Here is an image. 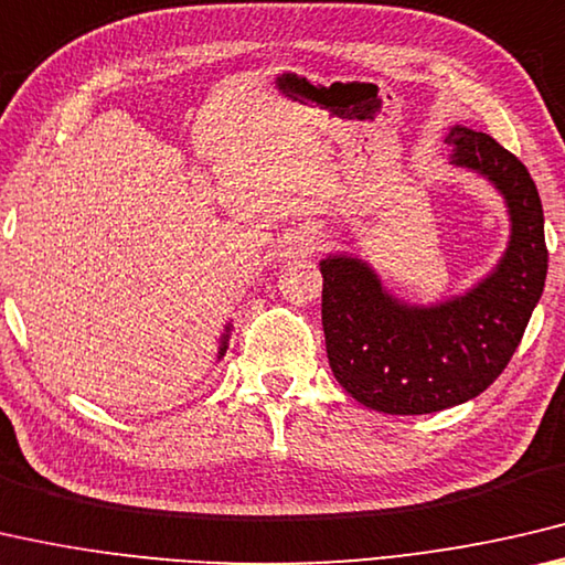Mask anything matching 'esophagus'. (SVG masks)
I'll list each match as a JSON object with an SVG mask.
<instances>
[{
    "mask_svg": "<svg viewBox=\"0 0 565 565\" xmlns=\"http://www.w3.org/2000/svg\"><path fill=\"white\" fill-rule=\"evenodd\" d=\"M316 237L310 235H295L292 239H288V245H285V255L290 257H305V255H312L316 253Z\"/></svg>",
    "mask_w": 565,
    "mask_h": 565,
    "instance_id": "34e87169",
    "label": "esophagus"
}]
</instances>
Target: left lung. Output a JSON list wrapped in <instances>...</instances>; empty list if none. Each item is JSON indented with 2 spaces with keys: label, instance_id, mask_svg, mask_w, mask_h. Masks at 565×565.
<instances>
[{
  "label": "left lung",
  "instance_id": "1",
  "mask_svg": "<svg viewBox=\"0 0 565 565\" xmlns=\"http://www.w3.org/2000/svg\"><path fill=\"white\" fill-rule=\"evenodd\" d=\"M446 142L456 147L450 162L493 182L508 205L511 239L491 275L458 298L408 305L358 257L320 260L332 375L377 413H436L483 393L513 358L548 273L543 205L525 164L460 125Z\"/></svg>",
  "mask_w": 565,
  "mask_h": 565
}]
</instances>
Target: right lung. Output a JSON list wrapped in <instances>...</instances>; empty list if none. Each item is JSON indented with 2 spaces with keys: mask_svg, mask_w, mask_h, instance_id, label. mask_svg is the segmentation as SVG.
Wrapping results in <instances>:
<instances>
[{
  "mask_svg": "<svg viewBox=\"0 0 565 565\" xmlns=\"http://www.w3.org/2000/svg\"><path fill=\"white\" fill-rule=\"evenodd\" d=\"M227 338H230V322H227L225 332H222V340H220V353H217V358L225 355V350H227Z\"/></svg>",
  "mask_w": 565,
  "mask_h": 565,
  "instance_id": "add662e5",
  "label": "right lung"
}]
</instances>
